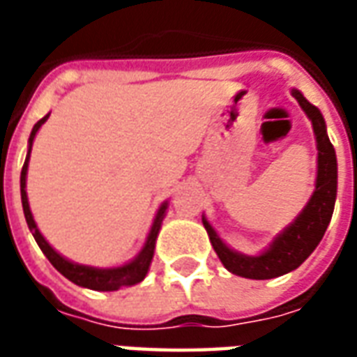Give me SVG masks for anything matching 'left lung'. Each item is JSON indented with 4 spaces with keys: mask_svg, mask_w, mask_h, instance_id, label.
Instances as JSON below:
<instances>
[{
    "mask_svg": "<svg viewBox=\"0 0 357 357\" xmlns=\"http://www.w3.org/2000/svg\"><path fill=\"white\" fill-rule=\"evenodd\" d=\"M292 97L298 101L302 110L312 120L317 143V178H315V191L307 201L298 218L292 222L283 233H279L273 243L262 255L247 256L235 252L218 237L214 227L202 218V224L208 231L210 243L216 250L218 258L222 260L227 271L247 279H273L284 275L312 255L319 241L325 235V229L331 222L335 199H337V155L335 147L331 145L325 120L317 107L307 101L298 89H292Z\"/></svg>",
    "mask_w": 357,
    "mask_h": 357,
    "instance_id": "left-lung-1",
    "label": "left lung"
}]
</instances>
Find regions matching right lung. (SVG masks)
<instances>
[{"instance_id": "add662e5", "label": "right lung", "mask_w": 357, "mask_h": 357, "mask_svg": "<svg viewBox=\"0 0 357 357\" xmlns=\"http://www.w3.org/2000/svg\"><path fill=\"white\" fill-rule=\"evenodd\" d=\"M50 118L43 116L42 120H38L32 128V133H30V139H28V155L26 160H24V166H22V172H20V199H22V210H24V218H26V224L30 227V231L34 235L38 247L42 248V252L47 256V260L53 264V268L57 269L59 273L73 281L74 284L78 287H86V289H91V291H118L120 287H132V284L141 283L145 275H147L149 266H151V260H153V255H155V245L156 237H158V231H160V225H162L164 214H166V208H168V202H162V206L156 212L155 222H153V227L149 231V237L145 241V247L141 248V252L132 262L124 264L120 268H91V266H82V264H74L70 260H66L65 256H61L51 247L47 241L43 239V235L38 229V225L34 222V216L30 212V204H28L26 197V172H28V160H30V151H32V143H34V137L38 130L42 128V124Z\"/></svg>"}]
</instances>
